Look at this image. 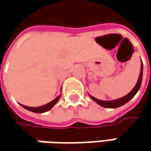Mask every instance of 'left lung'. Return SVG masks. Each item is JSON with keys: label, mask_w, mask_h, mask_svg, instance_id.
Wrapping results in <instances>:
<instances>
[{"label": "left lung", "mask_w": 151, "mask_h": 151, "mask_svg": "<svg viewBox=\"0 0 151 151\" xmlns=\"http://www.w3.org/2000/svg\"><path fill=\"white\" fill-rule=\"evenodd\" d=\"M142 79H143V62L141 61V69H140V73H139V77L137 79V82L136 85L134 86V88L129 92L127 95H126L123 97H120L115 100H111V101H103V100H99L96 97H94L92 96H91L89 94V96L93 100L94 102H96L97 104H99L100 106H102L103 108H108V109H116L123 106L124 104H126L127 102H128L138 91L141 84H142Z\"/></svg>", "instance_id": "left-lung-1"}]
</instances>
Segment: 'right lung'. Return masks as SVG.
<instances>
[{"label": "right lung", "mask_w": 151, "mask_h": 151, "mask_svg": "<svg viewBox=\"0 0 151 151\" xmlns=\"http://www.w3.org/2000/svg\"><path fill=\"white\" fill-rule=\"evenodd\" d=\"M60 95L58 96L57 97L55 98L53 101L49 102V103H47V104H45V105L40 106V107H28V106H24V105H22V104H20V105L22 106L24 109L31 111V112L37 113V114H42V113H45V112H47V111L50 110V109L57 103L58 101L60 100Z\"/></svg>", "instance_id": "right-lung-1"}]
</instances>
